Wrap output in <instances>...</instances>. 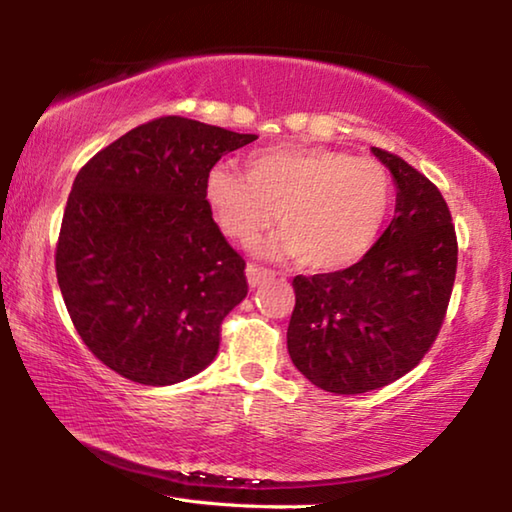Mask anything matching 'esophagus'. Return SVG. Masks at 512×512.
Returning a JSON list of instances; mask_svg holds the SVG:
<instances>
[{"label":"esophagus","instance_id":"esophagus-1","mask_svg":"<svg viewBox=\"0 0 512 512\" xmlns=\"http://www.w3.org/2000/svg\"><path fill=\"white\" fill-rule=\"evenodd\" d=\"M246 277H248V284L250 287H262L264 282H268L273 277V271H268L264 266H257V264H248L246 266Z\"/></svg>","mask_w":512,"mask_h":512}]
</instances>
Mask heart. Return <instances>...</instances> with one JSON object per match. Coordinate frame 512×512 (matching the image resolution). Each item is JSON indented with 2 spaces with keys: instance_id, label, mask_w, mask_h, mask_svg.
<instances>
[{
  "instance_id": "b5f03b06",
  "label": "heart",
  "mask_w": 512,
  "mask_h": 512,
  "mask_svg": "<svg viewBox=\"0 0 512 512\" xmlns=\"http://www.w3.org/2000/svg\"><path fill=\"white\" fill-rule=\"evenodd\" d=\"M219 228L239 244L255 241L277 212L280 235L266 253L298 257L309 271H339L357 262L384 230L393 180L372 158L325 146H280L253 153L246 178L214 167L205 183Z\"/></svg>"
}]
</instances>
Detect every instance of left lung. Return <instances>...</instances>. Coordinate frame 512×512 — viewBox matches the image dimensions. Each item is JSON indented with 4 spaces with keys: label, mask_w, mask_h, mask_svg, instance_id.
I'll return each instance as SVG.
<instances>
[{
    "label": "left lung",
    "mask_w": 512,
    "mask_h": 512,
    "mask_svg": "<svg viewBox=\"0 0 512 512\" xmlns=\"http://www.w3.org/2000/svg\"><path fill=\"white\" fill-rule=\"evenodd\" d=\"M372 153L395 178L391 225L350 268L293 277L291 361L336 395L377 391L418 366L443 327L456 277V230L443 194L400 155Z\"/></svg>",
    "instance_id": "left-lung-1"
}]
</instances>
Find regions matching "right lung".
I'll list each match as a JSON object with an SVG mask.
<instances>
[{
	"instance_id": "1",
	"label": "right lung",
	"mask_w": 512,
	"mask_h": 512,
	"mask_svg": "<svg viewBox=\"0 0 512 512\" xmlns=\"http://www.w3.org/2000/svg\"><path fill=\"white\" fill-rule=\"evenodd\" d=\"M187 117L133 128L79 171L60 225L56 277L69 318L103 366L169 386L210 366L223 318L248 293L221 235L207 173L255 142Z\"/></svg>"
}]
</instances>
